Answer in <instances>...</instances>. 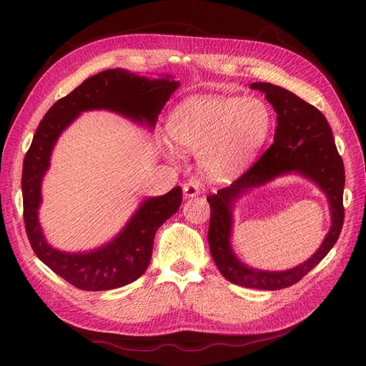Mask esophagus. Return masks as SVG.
Instances as JSON below:
<instances>
[{
  "label": "esophagus",
  "instance_id": "obj_1",
  "mask_svg": "<svg viewBox=\"0 0 366 366\" xmlns=\"http://www.w3.org/2000/svg\"><path fill=\"white\" fill-rule=\"evenodd\" d=\"M202 192V184L197 180H189L187 183L183 184V195L186 198H194L198 197Z\"/></svg>",
  "mask_w": 366,
  "mask_h": 366
}]
</instances>
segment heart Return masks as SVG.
Returning <instances> with one entry per match:
<instances>
[{
    "mask_svg": "<svg viewBox=\"0 0 366 366\" xmlns=\"http://www.w3.org/2000/svg\"><path fill=\"white\" fill-rule=\"evenodd\" d=\"M270 129V108L257 97L195 94L177 105L168 120L172 140L187 152L202 151V168L215 180L244 169Z\"/></svg>",
    "mask_w": 366,
    "mask_h": 366,
    "instance_id": "heart-1",
    "label": "heart"
}]
</instances>
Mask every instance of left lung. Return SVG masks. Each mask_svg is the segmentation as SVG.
I'll use <instances>...</instances> for the list:
<instances>
[{
    "instance_id": "8db88e82",
    "label": "left lung",
    "mask_w": 366,
    "mask_h": 366,
    "mask_svg": "<svg viewBox=\"0 0 366 366\" xmlns=\"http://www.w3.org/2000/svg\"><path fill=\"white\" fill-rule=\"evenodd\" d=\"M276 113L273 145L252 168L229 187L209 195L210 221L207 241L219 273L230 282L258 290H281L296 284L333 249L343 226L345 169L325 116L313 105L282 86L253 82ZM299 174L316 184L329 202L330 229L318 250L307 262L287 271H261L242 263L231 247L233 210L257 187L280 176Z\"/></svg>"
}]
</instances>
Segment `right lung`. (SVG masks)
Wrapping results in <instances>:
<instances>
[{"label":"right lung","mask_w":366,"mask_h":366,"mask_svg":"<svg viewBox=\"0 0 366 366\" xmlns=\"http://www.w3.org/2000/svg\"><path fill=\"white\" fill-rule=\"evenodd\" d=\"M179 86L180 82L171 74L148 77L125 69L105 70L59 99L41 120L24 157L21 179L26 232L36 257L77 289L113 290L140 278L149 265L157 229L182 204V187L143 198L119 234L104 244L84 252L59 250L47 241L39 221L42 180L50 169L54 147L62 132L86 112L104 109L154 131L164 104Z\"/></svg>","instance_id":"add662e5"}]
</instances>
